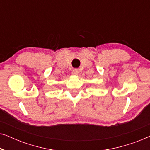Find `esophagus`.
<instances>
[{
    "label": "esophagus",
    "instance_id": "34e87169",
    "mask_svg": "<svg viewBox=\"0 0 150 150\" xmlns=\"http://www.w3.org/2000/svg\"><path fill=\"white\" fill-rule=\"evenodd\" d=\"M79 72V69H73V74H74L77 75L78 74Z\"/></svg>",
    "mask_w": 150,
    "mask_h": 150
}]
</instances>
